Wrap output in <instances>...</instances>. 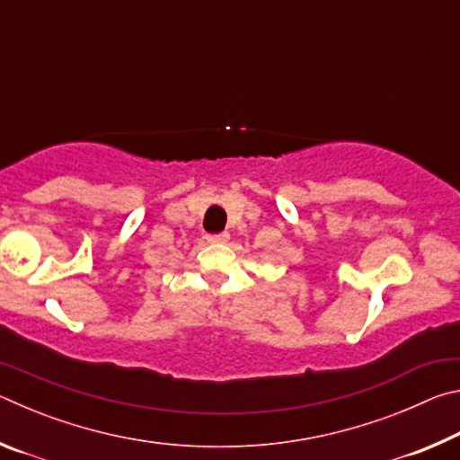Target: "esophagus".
I'll use <instances>...</instances> for the list:
<instances>
[{"label": "esophagus", "instance_id": "34e87169", "mask_svg": "<svg viewBox=\"0 0 460 460\" xmlns=\"http://www.w3.org/2000/svg\"><path fill=\"white\" fill-rule=\"evenodd\" d=\"M208 243H227L229 233H217V235H207Z\"/></svg>", "mask_w": 460, "mask_h": 460}]
</instances>
